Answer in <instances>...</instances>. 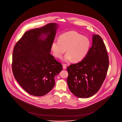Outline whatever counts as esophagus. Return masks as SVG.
Here are the masks:
<instances>
[{"mask_svg": "<svg viewBox=\"0 0 122 122\" xmlns=\"http://www.w3.org/2000/svg\"><path fill=\"white\" fill-rule=\"evenodd\" d=\"M63 67L64 69H66V68H67V65L66 64H64L63 66Z\"/></svg>", "mask_w": 122, "mask_h": 122, "instance_id": "1", "label": "esophagus"}]
</instances>
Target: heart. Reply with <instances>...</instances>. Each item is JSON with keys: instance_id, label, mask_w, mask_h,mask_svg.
<instances>
[{"instance_id": "1", "label": "heart", "mask_w": 122, "mask_h": 122, "mask_svg": "<svg viewBox=\"0 0 122 122\" xmlns=\"http://www.w3.org/2000/svg\"><path fill=\"white\" fill-rule=\"evenodd\" d=\"M90 41L86 37L83 36L75 31H70L60 36L59 40L53 41L51 51L57 58H61L64 53H67L64 60L67 62L73 59L78 62L85 58L89 52Z\"/></svg>"}]
</instances>
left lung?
Listing matches in <instances>:
<instances>
[{
  "label": "left lung",
  "mask_w": 122,
  "mask_h": 122,
  "mask_svg": "<svg viewBox=\"0 0 122 122\" xmlns=\"http://www.w3.org/2000/svg\"><path fill=\"white\" fill-rule=\"evenodd\" d=\"M109 58L102 37L93 35L92 45L81 62L67 67V83L70 92L79 98H88L97 93L106 78Z\"/></svg>",
  "instance_id": "1"
}]
</instances>
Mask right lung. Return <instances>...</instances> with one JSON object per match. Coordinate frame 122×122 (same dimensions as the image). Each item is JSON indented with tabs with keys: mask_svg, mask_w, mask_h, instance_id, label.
Wrapping results in <instances>:
<instances>
[{
	"mask_svg": "<svg viewBox=\"0 0 122 122\" xmlns=\"http://www.w3.org/2000/svg\"><path fill=\"white\" fill-rule=\"evenodd\" d=\"M58 25L49 23L25 32L14 47L12 70L15 79L27 93L41 97L51 91L55 76L63 67L50 52ZM45 35L46 37L43 36Z\"/></svg>",
	"mask_w": 122,
	"mask_h": 122,
	"instance_id": "obj_1",
	"label": "right lung"
}]
</instances>
